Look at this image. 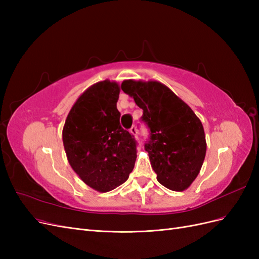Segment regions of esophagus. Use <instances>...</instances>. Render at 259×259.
<instances>
[{"label": "esophagus", "mask_w": 259, "mask_h": 259, "mask_svg": "<svg viewBox=\"0 0 259 259\" xmlns=\"http://www.w3.org/2000/svg\"><path fill=\"white\" fill-rule=\"evenodd\" d=\"M130 132H131V133H132V134H133V135H134L135 137L137 136V133H138V132H137V128H136V126H135V125H133V126H132V127L130 128Z\"/></svg>", "instance_id": "obj_1"}]
</instances>
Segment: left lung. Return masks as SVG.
I'll use <instances>...</instances> for the list:
<instances>
[{
    "instance_id": "8db88e82",
    "label": "left lung",
    "mask_w": 259,
    "mask_h": 259,
    "mask_svg": "<svg viewBox=\"0 0 259 259\" xmlns=\"http://www.w3.org/2000/svg\"><path fill=\"white\" fill-rule=\"evenodd\" d=\"M121 89L144 111L142 121L150 130L145 150L158 182L169 190H186L199 175L206 153L200 119L160 82L126 80Z\"/></svg>"
}]
</instances>
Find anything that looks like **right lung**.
Instances as JSON below:
<instances>
[{
    "label": "right lung",
    "instance_id": "right-lung-1",
    "mask_svg": "<svg viewBox=\"0 0 259 259\" xmlns=\"http://www.w3.org/2000/svg\"><path fill=\"white\" fill-rule=\"evenodd\" d=\"M120 86L105 80L92 85L70 110L62 142L70 165L83 182L99 192L127 180L137 158V143L120 124L116 109Z\"/></svg>",
    "mask_w": 259,
    "mask_h": 259
}]
</instances>
